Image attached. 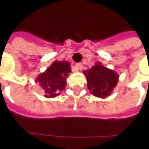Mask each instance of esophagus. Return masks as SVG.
Wrapping results in <instances>:
<instances>
[{
	"mask_svg": "<svg viewBox=\"0 0 149 149\" xmlns=\"http://www.w3.org/2000/svg\"><path fill=\"white\" fill-rule=\"evenodd\" d=\"M76 68L77 70H81L83 68V65L81 63H77V64H76Z\"/></svg>",
	"mask_w": 149,
	"mask_h": 149,
	"instance_id": "esophagus-1",
	"label": "esophagus"
}]
</instances>
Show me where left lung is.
<instances>
[{
  "label": "left lung",
  "instance_id": "obj_1",
  "mask_svg": "<svg viewBox=\"0 0 149 149\" xmlns=\"http://www.w3.org/2000/svg\"><path fill=\"white\" fill-rule=\"evenodd\" d=\"M88 88L93 96L105 98L109 96L118 82V74L97 62L92 68L84 71Z\"/></svg>",
  "mask_w": 149,
  "mask_h": 149
}]
</instances>
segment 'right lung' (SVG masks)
<instances>
[{
    "instance_id": "obj_1",
    "label": "right lung",
    "mask_w": 149,
    "mask_h": 149,
    "mask_svg": "<svg viewBox=\"0 0 149 149\" xmlns=\"http://www.w3.org/2000/svg\"><path fill=\"white\" fill-rule=\"evenodd\" d=\"M69 72L71 68L68 61H54L45 72L37 77L36 81L45 90V97H55L64 90Z\"/></svg>"
}]
</instances>
